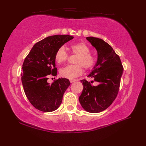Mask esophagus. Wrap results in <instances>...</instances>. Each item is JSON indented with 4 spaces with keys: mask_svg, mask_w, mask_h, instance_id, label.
Returning <instances> with one entry per match:
<instances>
[{
    "mask_svg": "<svg viewBox=\"0 0 146 146\" xmlns=\"http://www.w3.org/2000/svg\"><path fill=\"white\" fill-rule=\"evenodd\" d=\"M69 81H70V83H73L74 82H76V79H69Z\"/></svg>",
    "mask_w": 146,
    "mask_h": 146,
    "instance_id": "34e87169",
    "label": "esophagus"
}]
</instances>
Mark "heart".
<instances>
[{
  "label": "heart",
  "instance_id": "heart-1",
  "mask_svg": "<svg viewBox=\"0 0 146 146\" xmlns=\"http://www.w3.org/2000/svg\"><path fill=\"white\" fill-rule=\"evenodd\" d=\"M69 49L73 54H76L77 57L75 63L77 64L68 65L61 68L60 70L61 76L63 77L73 79L83 73V68L86 69H91L96 64V58L90 54L91 49L86 44L79 42L71 44ZM68 58V54L64 47H60L55 55V60L58 64H62Z\"/></svg>",
  "mask_w": 146,
  "mask_h": 146
}]
</instances>
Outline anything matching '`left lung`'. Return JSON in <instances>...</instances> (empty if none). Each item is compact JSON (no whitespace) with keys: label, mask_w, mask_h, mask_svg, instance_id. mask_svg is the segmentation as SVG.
Wrapping results in <instances>:
<instances>
[{"label":"left lung","mask_w":146,"mask_h":146,"mask_svg":"<svg viewBox=\"0 0 146 146\" xmlns=\"http://www.w3.org/2000/svg\"><path fill=\"white\" fill-rule=\"evenodd\" d=\"M86 39L98 53L96 64L88 77L93 78L99 84L94 86L85 80H81L83 89L79 102L85 111L97 113L109 107L116 99L123 67L119 56L107 42L95 37Z\"/></svg>","instance_id":"8db88e82"}]
</instances>
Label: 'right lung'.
<instances>
[{"label":"right lung","mask_w":146,"mask_h":146,"mask_svg":"<svg viewBox=\"0 0 146 146\" xmlns=\"http://www.w3.org/2000/svg\"><path fill=\"white\" fill-rule=\"evenodd\" d=\"M73 38L58 35L43 39L33 46L24 61L21 80L25 94L31 104L41 111L52 112L58 108L70 85L65 78H59L52 84L47 80L49 75L56 76V50Z\"/></svg>","instance_id":"add662e5"}]
</instances>
